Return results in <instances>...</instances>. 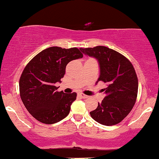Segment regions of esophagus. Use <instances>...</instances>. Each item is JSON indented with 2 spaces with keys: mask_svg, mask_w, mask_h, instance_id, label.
I'll return each instance as SVG.
<instances>
[{
  "mask_svg": "<svg viewBox=\"0 0 159 159\" xmlns=\"http://www.w3.org/2000/svg\"><path fill=\"white\" fill-rule=\"evenodd\" d=\"M78 95H79L80 98H89V96L85 95V94H83V93H79L78 94Z\"/></svg>",
  "mask_w": 159,
  "mask_h": 159,
  "instance_id": "34e87169",
  "label": "esophagus"
}]
</instances>
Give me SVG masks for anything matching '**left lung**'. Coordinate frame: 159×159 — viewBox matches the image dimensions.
Segmentation results:
<instances>
[{
	"label": "left lung",
	"mask_w": 159,
	"mask_h": 159,
	"mask_svg": "<svg viewBox=\"0 0 159 159\" xmlns=\"http://www.w3.org/2000/svg\"><path fill=\"white\" fill-rule=\"evenodd\" d=\"M80 51L97 59L100 75L96 83L102 81L106 97L93 111L92 118L103 125L118 124L128 115L136 102L138 80L132 64L118 52L98 46L94 48H80Z\"/></svg>",
	"instance_id": "obj_1"
}]
</instances>
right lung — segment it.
<instances>
[{
	"label": "right lung",
	"mask_w": 159,
	"mask_h": 159,
	"mask_svg": "<svg viewBox=\"0 0 159 159\" xmlns=\"http://www.w3.org/2000/svg\"><path fill=\"white\" fill-rule=\"evenodd\" d=\"M83 55L77 48H47L26 65L19 80L23 104L32 116L44 124H54L65 119L70 110L76 93L57 92L56 83L65 74L66 66Z\"/></svg>",
	"instance_id": "right-lung-1"
}]
</instances>
